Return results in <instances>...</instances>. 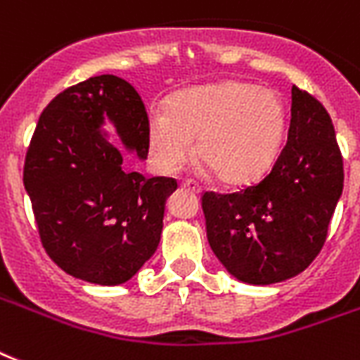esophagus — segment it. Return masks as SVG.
Listing matches in <instances>:
<instances>
[{
    "label": "esophagus",
    "instance_id": "34e87169",
    "mask_svg": "<svg viewBox=\"0 0 360 360\" xmlns=\"http://www.w3.org/2000/svg\"><path fill=\"white\" fill-rule=\"evenodd\" d=\"M180 186L186 189H191L193 193H200V186H198L195 180H182V182H180Z\"/></svg>",
    "mask_w": 360,
    "mask_h": 360
}]
</instances>
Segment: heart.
<instances>
[{"label": "heart", "instance_id": "1", "mask_svg": "<svg viewBox=\"0 0 360 360\" xmlns=\"http://www.w3.org/2000/svg\"><path fill=\"white\" fill-rule=\"evenodd\" d=\"M286 105L271 89L221 82L172 94L146 117V146L160 172H176L197 156L223 184L255 182L277 160Z\"/></svg>", "mask_w": 360, "mask_h": 360}]
</instances>
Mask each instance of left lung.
Returning <instances> with one entry per match:
<instances>
[{"instance_id": "left-lung-1", "label": "left lung", "mask_w": 360, "mask_h": 360, "mask_svg": "<svg viewBox=\"0 0 360 360\" xmlns=\"http://www.w3.org/2000/svg\"><path fill=\"white\" fill-rule=\"evenodd\" d=\"M342 189L344 165L329 113L294 85L288 141L271 172L236 193H204L210 247L241 283L288 281L321 251Z\"/></svg>"}]
</instances>
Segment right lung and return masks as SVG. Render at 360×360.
I'll return each mask as SVG.
<instances>
[{"instance_id":"right-lung-1","label":"right lung","mask_w":360,"mask_h":360,"mask_svg":"<svg viewBox=\"0 0 360 360\" xmlns=\"http://www.w3.org/2000/svg\"><path fill=\"white\" fill-rule=\"evenodd\" d=\"M115 128L121 143L103 128ZM146 111L122 77L102 74L68 87L42 111L24 165L40 240L68 275L100 286L130 281L156 252L172 178H145Z\"/></svg>"}]
</instances>
